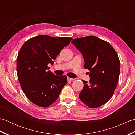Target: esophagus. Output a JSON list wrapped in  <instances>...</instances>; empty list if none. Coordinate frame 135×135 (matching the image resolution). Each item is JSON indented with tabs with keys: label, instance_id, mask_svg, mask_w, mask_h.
<instances>
[{
	"label": "esophagus",
	"instance_id": "1",
	"mask_svg": "<svg viewBox=\"0 0 135 135\" xmlns=\"http://www.w3.org/2000/svg\"><path fill=\"white\" fill-rule=\"evenodd\" d=\"M74 78H69V77H68V81H74Z\"/></svg>",
	"mask_w": 135,
	"mask_h": 135
}]
</instances>
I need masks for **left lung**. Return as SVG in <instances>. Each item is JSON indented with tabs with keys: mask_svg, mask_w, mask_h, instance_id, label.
Instances as JSON below:
<instances>
[{
	"mask_svg": "<svg viewBox=\"0 0 135 135\" xmlns=\"http://www.w3.org/2000/svg\"><path fill=\"white\" fill-rule=\"evenodd\" d=\"M71 43L82 53L84 67L90 71L89 83L82 80L80 99L92 108L105 104L113 96L119 79L120 61L115 50L95 36L74 39Z\"/></svg>",
	"mask_w": 135,
	"mask_h": 135,
	"instance_id": "obj_1",
	"label": "left lung"
}]
</instances>
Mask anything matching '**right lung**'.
<instances>
[{"label": "right lung", "mask_w": 135, "mask_h": 135, "mask_svg": "<svg viewBox=\"0 0 135 135\" xmlns=\"http://www.w3.org/2000/svg\"><path fill=\"white\" fill-rule=\"evenodd\" d=\"M72 38H53L41 35L25 42L17 57V72L22 91L31 102L47 107L58 99L67 77L48 71L60 51Z\"/></svg>", "instance_id": "obj_1"}]
</instances>
